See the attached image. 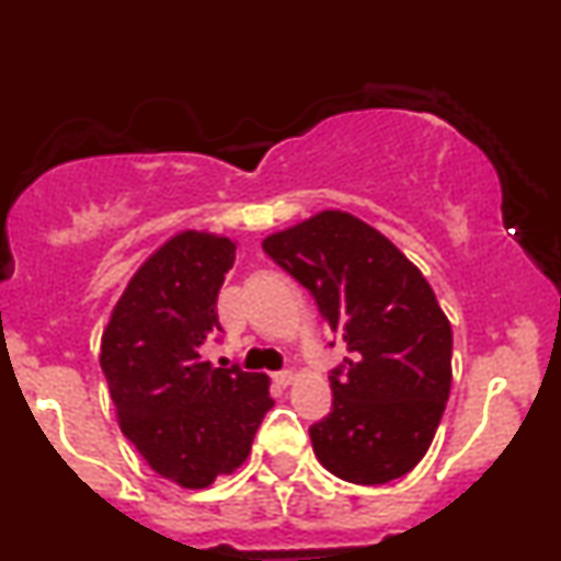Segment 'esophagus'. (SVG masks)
<instances>
[{
    "mask_svg": "<svg viewBox=\"0 0 561 561\" xmlns=\"http://www.w3.org/2000/svg\"><path fill=\"white\" fill-rule=\"evenodd\" d=\"M274 382H276V385H282V388H287V385H293V382H295V371H289V369H285V371H276V375H274Z\"/></svg>",
    "mask_w": 561,
    "mask_h": 561,
    "instance_id": "obj_1",
    "label": "esophagus"
}]
</instances>
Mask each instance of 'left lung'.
Segmentation results:
<instances>
[{"instance_id":"1","label":"left lung","mask_w":561,"mask_h":561,"mask_svg":"<svg viewBox=\"0 0 561 561\" xmlns=\"http://www.w3.org/2000/svg\"><path fill=\"white\" fill-rule=\"evenodd\" d=\"M263 250L313 295L351 353L330 377V416L308 430L321 467L356 485L403 478L427 454L450 392L454 334L430 282L345 210L274 231Z\"/></svg>"}]
</instances>
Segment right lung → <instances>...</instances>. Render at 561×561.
Masks as SVG:
<instances>
[{"label":"right lung","mask_w":561,"mask_h":561,"mask_svg":"<svg viewBox=\"0 0 561 561\" xmlns=\"http://www.w3.org/2000/svg\"><path fill=\"white\" fill-rule=\"evenodd\" d=\"M234 253L224 234L179 231L128 279L102 332L100 364L121 430L160 478L192 491L248 459L274 405L266 375L203 358L221 330L216 300Z\"/></svg>","instance_id":"add662e5"}]
</instances>
